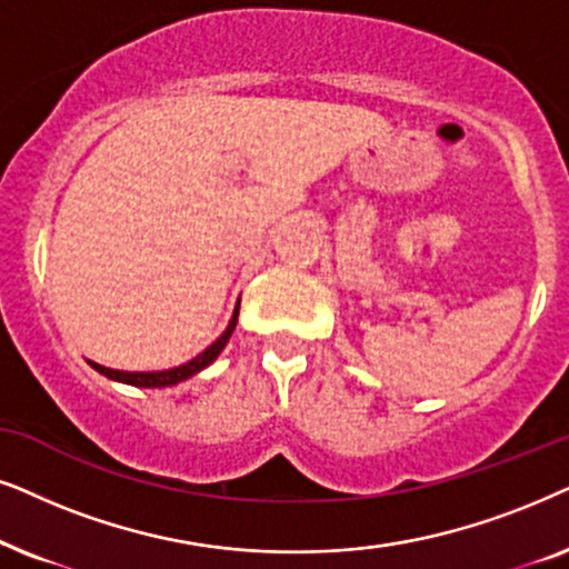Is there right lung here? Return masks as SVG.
Masks as SVG:
<instances>
[{"label":"right lung","mask_w":569,"mask_h":569,"mask_svg":"<svg viewBox=\"0 0 569 569\" xmlns=\"http://www.w3.org/2000/svg\"><path fill=\"white\" fill-rule=\"evenodd\" d=\"M237 317H239V301H237V309H233V317H231L229 328L223 330V336L218 338L216 343H210L200 356H194L192 361L181 363V367L163 369V372H119V369L101 367V363H96V361H88V363L96 369V372H101L103 377H109V380H117V382H124V385H134V388H169V385L184 382V380H189V377H194L197 372H202V369L210 367V363L218 359V353L223 351V346L229 343L233 328H237Z\"/></svg>","instance_id":"obj_1"}]
</instances>
